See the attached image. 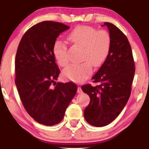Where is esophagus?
<instances>
[{
	"label": "esophagus",
	"instance_id": "34e87169",
	"mask_svg": "<svg viewBox=\"0 0 149 149\" xmlns=\"http://www.w3.org/2000/svg\"><path fill=\"white\" fill-rule=\"evenodd\" d=\"M83 92V91H82V89H81V87H78V89H77V93H82Z\"/></svg>",
	"mask_w": 149,
	"mask_h": 149
}]
</instances>
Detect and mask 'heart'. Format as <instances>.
<instances>
[{
  "instance_id": "heart-1",
  "label": "heart",
  "mask_w": 149,
  "mask_h": 149,
  "mask_svg": "<svg viewBox=\"0 0 149 149\" xmlns=\"http://www.w3.org/2000/svg\"><path fill=\"white\" fill-rule=\"evenodd\" d=\"M67 40L73 45L83 47L81 57L83 62L67 67L63 71V75L74 82L82 83L92 73L93 66L95 68L101 66L107 59L111 49V36L105 30L79 26L68 34ZM53 52L60 66L68 64V47L64 42L56 40L53 45Z\"/></svg>"
}]
</instances>
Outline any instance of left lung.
Instances as JSON below:
<instances>
[{"instance_id":"8db88e82","label":"left lung","mask_w":149,"mask_h":149,"mask_svg":"<svg viewBox=\"0 0 149 149\" xmlns=\"http://www.w3.org/2000/svg\"><path fill=\"white\" fill-rule=\"evenodd\" d=\"M111 36L109 56L92 77L99 85L86 84L81 87L90 97L84 117L87 123L95 127H103L115 120L127 104L131 94L132 83L135 74L132 47L127 38L117 26L104 22Z\"/></svg>"}]
</instances>
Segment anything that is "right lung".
Returning <instances> with one entry per match:
<instances>
[{
  "label": "right lung",
  "instance_id": "obj_1",
  "mask_svg": "<svg viewBox=\"0 0 149 149\" xmlns=\"http://www.w3.org/2000/svg\"><path fill=\"white\" fill-rule=\"evenodd\" d=\"M69 28L60 22H40L25 32L16 53L15 82L20 99L30 117L45 125L62 121L77 93L75 83L56 82L60 70L53 45Z\"/></svg>",
  "mask_w": 149,
  "mask_h": 149
}]
</instances>
